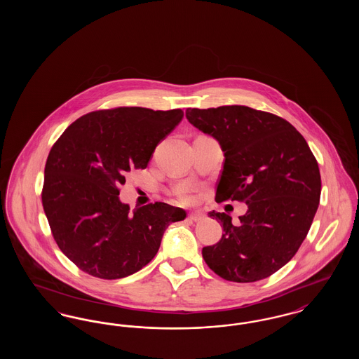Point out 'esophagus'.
<instances>
[{
  "mask_svg": "<svg viewBox=\"0 0 359 359\" xmlns=\"http://www.w3.org/2000/svg\"><path fill=\"white\" fill-rule=\"evenodd\" d=\"M187 219L191 222H201L205 219V215L201 212H191V214H188Z\"/></svg>",
  "mask_w": 359,
  "mask_h": 359,
  "instance_id": "obj_1",
  "label": "esophagus"
}]
</instances>
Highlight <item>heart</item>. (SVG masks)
<instances>
[{"label":"heart","instance_id":"heart-1","mask_svg":"<svg viewBox=\"0 0 359 359\" xmlns=\"http://www.w3.org/2000/svg\"><path fill=\"white\" fill-rule=\"evenodd\" d=\"M173 194H175L176 199L183 205H189L195 201V188L189 184H183V186L175 188Z\"/></svg>","mask_w":359,"mask_h":359}]
</instances>
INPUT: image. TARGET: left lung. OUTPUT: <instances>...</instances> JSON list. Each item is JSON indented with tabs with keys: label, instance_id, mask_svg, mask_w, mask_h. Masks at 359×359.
<instances>
[{
	"label": "left lung",
	"instance_id": "left-lung-1",
	"mask_svg": "<svg viewBox=\"0 0 359 359\" xmlns=\"http://www.w3.org/2000/svg\"><path fill=\"white\" fill-rule=\"evenodd\" d=\"M186 117L222 148L215 201L248 205L237 224L210 212L223 233L203 248L205 264L227 281L269 277L296 255L316 214L322 180L315 156L294 126L272 113L233 104L187 109Z\"/></svg>",
	"mask_w": 359,
	"mask_h": 359
}]
</instances>
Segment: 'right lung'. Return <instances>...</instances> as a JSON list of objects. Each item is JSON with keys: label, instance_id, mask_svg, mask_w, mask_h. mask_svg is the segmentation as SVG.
<instances>
[{"label": "right lung", "instance_id": "add662e5", "mask_svg": "<svg viewBox=\"0 0 359 359\" xmlns=\"http://www.w3.org/2000/svg\"><path fill=\"white\" fill-rule=\"evenodd\" d=\"M184 116L182 109L117 107L72 122L50 151L41 202L59 249L81 271L104 280L136 273L156 256L163 234L186 211L118 198L130 168H147L157 144Z\"/></svg>", "mask_w": 359, "mask_h": 359}]
</instances>
